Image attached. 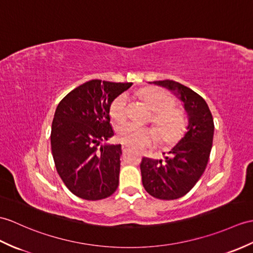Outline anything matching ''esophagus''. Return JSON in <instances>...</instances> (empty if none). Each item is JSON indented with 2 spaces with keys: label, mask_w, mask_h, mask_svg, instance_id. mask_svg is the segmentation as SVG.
Segmentation results:
<instances>
[{
  "label": "esophagus",
  "mask_w": 253,
  "mask_h": 253,
  "mask_svg": "<svg viewBox=\"0 0 253 253\" xmlns=\"http://www.w3.org/2000/svg\"><path fill=\"white\" fill-rule=\"evenodd\" d=\"M122 151H123V153H126V152L128 151V148H127L126 145H123L122 146Z\"/></svg>",
  "instance_id": "obj_1"
}]
</instances>
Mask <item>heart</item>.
Instances as JSON below:
<instances>
[{
	"instance_id": "obj_1",
	"label": "heart",
	"mask_w": 253,
	"mask_h": 253,
	"mask_svg": "<svg viewBox=\"0 0 253 253\" xmlns=\"http://www.w3.org/2000/svg\"><path fill=\"white\" fill-rule=\"evenodd\" d=\"M145 103L154 111L153 122L165 141L177 138L184 127V116L179 109L173 108L174 99L166 90L161 88H145L141 92ZM127 93L114 98L110 104V115L116 122H123L127 115ZM117 140L134 150H142L152 145L156 140V131L153 128L142 127L133 123H126L117 128Z\"/></svg>"
}]
</instances>
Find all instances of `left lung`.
<instances>
[{"mask_svg": "<svg viewBox=\"0 0 253 253\" xmlns=\"http://www.w3.org/2000/svg\"><path fill=\"white\" fill-rule=\"evenodd\" d=\"M152 83L173 91L187 114L186 132L168 152L171 156L164 162L143 157L140 164L145 191L155 198L171 201L189 193L204 173L212 148L214 124L208 104L191 88L170 80Z\"/></svg>", "mask_w": 253, "mask_h": 253, "instance_id": "1", "label": "left lung"}]
</instances>
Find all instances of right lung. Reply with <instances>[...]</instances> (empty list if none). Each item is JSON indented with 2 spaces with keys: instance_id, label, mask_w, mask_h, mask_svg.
Masks as SVG:
<instances>
[{
  "instance_id": "right-lung-1",
  "label": "right lung",
  "mask_w": 253,
  "mask_h": 253,
  "mask_svg": "<svg viewBox=\"0 0 253 253\" xmlns=\"http://www.w3.org/2000/svg\"><path fill=\"white\" fill-rule=\"evenodd\" d=\"M131 85L91 80L58 104L51 125V153L63 183L80 198L99 201L119 186L121 144L101 142L114 136L111 102Z\"/></svg>"
}]
</instances>
